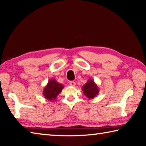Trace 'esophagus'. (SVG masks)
Wrapping results in <instances>:
<instances>
[{"label":"esophagus","instance_id":"1","mask_svg":"<svg viewBox=\"0 0 146 146\" xmlns=\"http://www.w3.org/2000/svg\"><path fill=\"white\" fill-rule=\"evenodd\" d=\"M70 85L71 86H75L76 85V83L74 82V81H70Z\"/></svg>","mask_w":146,"mask_h":146}]
</instances>
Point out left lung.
Masks as SVG:
<instances>
[{"mask_svg": "<svg viewBox=\"0 0 146 146\" xmlns=\"http://www.w3.org/2000/svg\"><path fill=\"white\" fill-rule=\"evenodd\" d=\"M82 90L85 96L89 99L97 97L99 93V88L93 79H88V82L82 86Z\"/></svg>", "mask_w": 146, "mask_h": 146, "instance_id": "left-lung-1", "label": "left lung"}]
</instances>
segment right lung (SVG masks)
<instances>
[{"instance_id":"right-lung-1","label":"right lung","mask_w":146,"mask_h":146,"mask_svg":"<svg viewBox=\"0 0 146 146\" xmlns=\"http://www.w3.org/2000/svg\"><path fill=\"white\" fill-rule=\"evenodd\" d=\"M64 86L60 83H58L55 78L50 79L47 85L44 87L42 94L46 99L49 101L56 100L59 93L61 92Z\"/></svg>"}]
</instances>
